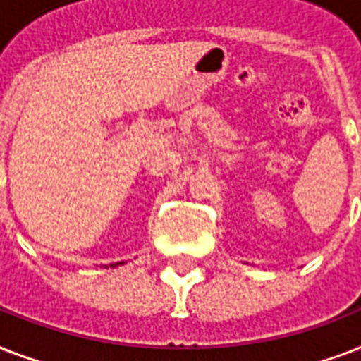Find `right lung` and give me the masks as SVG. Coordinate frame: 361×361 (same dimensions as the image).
<instances>
[{
    "mask_svg": "<svg viewBox=\"0 0 361 361\" xmlns=\"http://www.w3.org/2000/svg\"><path fill=\"white\" fill-rule=\"evenodd\" d=\"M121 262H116V264H110V268H116V266H120Z\"/></svg>",
    "mask_w": 361,
    "mask_h": 361,
    "instance_id": "add662e5",
    "label": "right lung"
}]
</instances>
